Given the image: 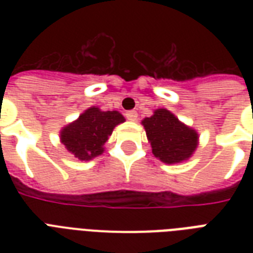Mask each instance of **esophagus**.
Segmentation results:
<instances>
[{
  "label": "esophagus",
  "instance_id": "34e87169",
  "mask_svg": "<svg viewBox=\"0 0 253 253\" xmlns=\"http://www.w3.org/2000/svg\"><path fill=\"white\" fill-rule=\"evenodd\" d=\"M126 118L128 119V121H131V122H134V121H136V118H138V113H136L135 110L127 111Z\"/></svg>",
  "mask_w": 253,
  "mask_h": 253
}]
</instances>
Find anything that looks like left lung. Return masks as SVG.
Wrapping results in <instances>:
<instances>
[{
  "label": "left lung",
  "mask_w": 253,
  "mask_h": 253,
  "mask_svg": "<svg viewBox=\"0 0 253 253\" xmlns=\"http://www.w3.org/2000/svg\"><path fill=\"white\" fill-rule=\"evenodd\" d=\"M142 125L146 128L148 142L155 158L166 164H176L188 160L198 146V134L178 121L167 109H158Z\"/></svg>",
  "instance_id": "left-lung-1"
}]
</instances>
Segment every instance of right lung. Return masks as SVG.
Returning a JSON list of instances; mask_svg holds the SVG:
<instances>
[{
	"instance_id": "obj_1",
	"label": "right lung",
	"mask_w": 253,
	"mask_h": 253,
	"mask_svg": "<svg viewBox=\"0 0 253 253\" xmlns=\"http://www.w3.org/2000/svg\"><path fill=\"white\" fill-rule=\"evenodd\" d=\"M123 122L125 117L119 111L91 106L60 131V140L75 158L87 162L102 154L114 127Z\"/></svg>"
}]
</instances>
